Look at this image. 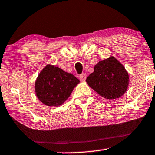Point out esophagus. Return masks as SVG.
Returning <instances> with one entry per match:
<instances>
[{
    "instance_id": "34e87169",
    "label": "esophagus",
    "mask_w": 155,
    "mask_h": 155,
    "mask_svg": "<svg viewBox=\"0 0 155 155\" xmlns=\"http://www.w3.org/2000/svg\"><path fill=\"white\" fill-rule=\"evenodd\" d=\"M80 80H81V81H84L86 79V74H82L80 75Z\"/></svg>"
}]
</instances>
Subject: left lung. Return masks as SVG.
<instances>
[{
    "instance_id": "8db88e82",
    "label": "left lung",
    "mask_w": 155,
    "mask_h": 155,
    "mask_svg": "<svg viewBox=\"0 0 155 155\" xmlns=\"http://www.w3.org/2000/svg\"><path fill=\"white\" fill-rule=\"evenodd\" d=\"M86 81L101 97L113 100L120 97L127 90L129 76L124 65L111 56L99 61Z\"/></svg>"
}]
</instances>
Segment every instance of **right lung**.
<instances>
[{
  "instance_id": "obj_1",
  "label": "right lung",
  "mask_w": 155,
  "mask_h": 155,
  "mask_svg": "<svg viewBox=\"0 0 155 155\" xmlns=\"http://www.w3.org/2000/svg\"><path fill=\"white\" fill-rule=\"evenodd\" d=\"M79 83V80L71 73L47 64L38 74L35 91L38 100L44 105L59 106L69 97Z\"/></svg>"
}]
</instances>
